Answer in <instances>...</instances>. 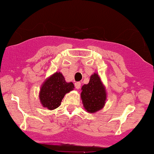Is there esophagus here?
I'll return each instance as SVG.
<instances>
[{
    "label": "esophagus",
    "mask_w": 154,
    "mask_h": 154,
    "mask_svg": "<svg viewBox=\"0 0 154 154\" xmlns=\"http://www.w3.org/2000/svg\"><path fill=\"white\" fill-rule=\"evenodd\" d=\"M75 88H76V89H77V90H79V89L80 88V87H81V83L79 82H75Z\"/></svg>",
    "instance_id": "esophagus-1"
}]
</instances>
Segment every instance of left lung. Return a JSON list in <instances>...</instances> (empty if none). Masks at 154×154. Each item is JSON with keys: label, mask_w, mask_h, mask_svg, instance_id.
Listing matches in <instances>:
<instances>
[{"label": "left lung", "mask_w": 154, "mask_h": 154, "mask_svg": "<svg viewBox=\"0 0 154 154\" xmlns=\"http://www.w3.org/2000/svg\"><path fill=\"white\" fill-rule=\"evenodd\" d=\"M81 90V99L85 110L95 113L104 107L107 100L106 88L97 73L90 76V82L83 85Z\"/></svg>", "instance_id": "left-lung-1"}]
</instances>
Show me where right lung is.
Instances as JSON below:
<instances>
[{
	"label": "right lung",
	"instance_id": "obj_1",
	"mask_svg": "<svg viewBox=\"0 0 154 154\" xmlns=\"http://www.w3.org/2000/svg\"><path fill=\"white\" fill-rule=\"evenodd\" d=\"M74 88L73 83L66 82L61 72H55L46 79L41 86L38 94L41 104L48 110H54L61 105L64 95Z\"/></svg>",
	"mask_w": 154,
	"mask_h": 154
}]
</instances>
